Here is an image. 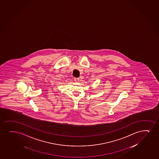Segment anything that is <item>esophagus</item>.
Here are the masks:
<instances>
[{"label": "esophagus", "mask_w": 159, "mask_h": 159, "mask_svg": "<svg viewBox=\"0 0 159 159\" xmlns=\"http://www.w3.org/2000/svg\"><path fill=\"white\" fill-rule=\"evenodd\" d=\"M74 80H75V82H78L79 81H80V79L79 78H75L74 79Z\"/></svg>", "instance_id": "obj_1"}]
</instances>
